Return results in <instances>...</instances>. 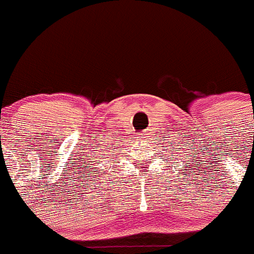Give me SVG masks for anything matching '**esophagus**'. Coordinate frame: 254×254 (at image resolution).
<instances>
[{"mask_svg":"<svg viewBox=\"0 0 254 254\" xmlns=\"http://www.w3.org/2000/svg\"><path fill=\"white\" fill-rule=\"evenodd\" d=\"M147 135H148V134H147V131H143L142 134L140 135V137H141V140H146V137H148Z\"/></svg>","mask_w":254,"mask_h":254,"instance_id":"esophagus-1","label":"esophagus"}]
</instances>
